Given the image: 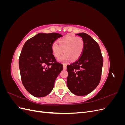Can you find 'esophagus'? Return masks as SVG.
<instances>
[{"mask_svg":"<svg viewBox=\"0 0 125 125\" xmlns=\"http://www.w3.org/2000/svg\"><path fill=\"white\" fill-rule=\"evenodd\" d=\"M63 69L64 70H66L67 69V67H66V65H65V64H63Z\"/></svg>","mask_w":125,"mask_h":125,"instance_id":"esophagus-1","label":"esophagus"}]
</instances>
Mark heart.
I'll list each match as a JSON object with an SVG mask.
<instances>
[{"label": "heart", "instance_id": "1", "mask_svg": "<svg viewBox=\"0 0 125 125\" xmlns=\"http://www.w3.org/2000/svg\"><path fill=\"white\" fill-rule=\"evenodd\" d=\"M59 44L54 42L52 45V51L54 56L59 58L62 54H65L60 58V61L66 62L70 58L75 61L81 56L84 48V41L81 37L67 35L59 40Z\"/></svg>", "mask_w": 125, "mask_h": 125}]
</instances>
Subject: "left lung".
<instances>
[{
  "instance_id": "8db88e82",
  "label": "left lung",
  "mask_w": 125,
  "mask_h": 125,
  "mask_svg": "<svg viewBox=\"0 0 125 125\" xmlns=\"http://www.w3.org/2000/svg\"><path fill=\"white\" fill-rule=\"evenodd\" d=\"M76 35L83 40L84 48L79 58L67 66V84L73 94L83 96L92 92L99 85L103 59L99 45L95 40L85 33Z\"/></svg>"
}]
</instances>
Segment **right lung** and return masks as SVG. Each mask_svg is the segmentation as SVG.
<instances>
[{
    "instance_id": "obj_1",
    "label": "right lung",
    "mask_w": 125,
    "mask_h": 125,
    "mask_svg": "<svg viewBox=\"0 0 125 125\" xmlns=\"http://www.w3.org/2000/svg\"><path fill=\"white\" fill-rule=\"evenodd\" d=\"M62 35L37 34L24 44L19 59L21 78L25 89L35 97H44L53 89L56 79L62 70L57 62L52 45Z\"/></svg>"
}]
</instances>
